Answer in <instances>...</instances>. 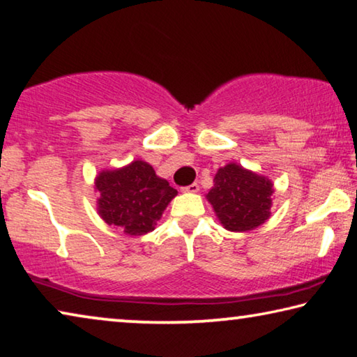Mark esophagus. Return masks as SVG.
Listing matches in <instances>:
<instances>
[{
	"mask_svg": "<svg viewBox=\"0 0 357 357\" xmlns=\"http://www.w3.org/2000/svg\"><path fill=\"white\" fill-rule=\"evenodd\" d=\"M198 189H200V185H198L197 183H193V184H190V185H185V187H183V192H189V193H195V192H198Z\"/></svg>",
	"mask_w": 357,
	"mask_h": 357,
	"instance_id": "esophagus-1",
	"label": "esophagus"
}]
</instances>
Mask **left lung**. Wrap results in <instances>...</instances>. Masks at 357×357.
Listing matches in <instances>:
<instances>
[{"mask_svg":"<svg viewBox=\"0 0 357 357\" xmlns=\"http://www.w3.org/2000/svg\"><path fill=\"white\" fill-rule=\"evenodd\" d=\"M273 192L268 178L228 164L217 172L206 197L223 227L229 231H249L269 219Z\"/></svg>","mask_w":357,"mask_h":357,"instance_id":"1","label":"left lung"}]
</instances>
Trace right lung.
<instances>
[{"mask_svg":"<svg viewBox=\"0 0 357 357\" xmlns=\"http://www.w3.org/2000/svg\"><path fill=\"white\" fill-rule=\"evenodd\" d=\"M96 189L100 193L98 209L102 219L132 236L153 231L167 204L178 193L143 160L119 170L102 172L96 178Z\"/></svg>","mask_w":357,"mask_h":357,"instance_id":"1","label":"right lung"}]
</instances>
